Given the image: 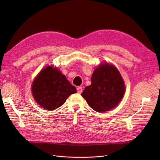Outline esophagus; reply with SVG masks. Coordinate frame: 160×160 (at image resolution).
Listing matches in <instances>:
<instances>
[{"instance_id": "1", "label": "esophagus", "mask_w": 160, "mask_h": 160, "mask_svg": "<svg viewBox=\"0 0 160 160\" xmlns=\"http://www.w3.org/2000/svg\"><path fill=\"white\" fill-rule=\"evenodd\" d=\"M77 92L78 93H82L83 89H82V88L81 86H78V87H77Z\"/></svg>"}]
</instances>
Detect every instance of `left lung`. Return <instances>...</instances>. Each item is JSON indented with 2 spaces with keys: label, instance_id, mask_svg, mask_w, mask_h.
<instances>
[{
  "label": "left lung",
  "instance_id": "1",
  "mask_svg": "<svg viewBox=\"0 0 160 160\" xmlns=\"http://www.w3.org/2000/svg\"><path fill=\"white\" fill-rule=\"evenodd\" d=\"M123 80L113 65L102 64L94 71L91 84L83 90L82 96L97 112L109 111L118 104L124 94Z\"/></svg>",
  "mask_w": 160,
  "mask_h": 160
}]
</instances>
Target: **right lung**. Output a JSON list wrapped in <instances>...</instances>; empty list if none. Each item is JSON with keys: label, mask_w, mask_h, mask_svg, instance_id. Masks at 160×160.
<instances>
[{"label": "right lung", "mask_w": 160, "mask_h": 160, "mask_svg": "<svg viewBox=\"0 0 160 160\" xmlns=\"http://www.w3.org/2000/svg\"><path fill=\"white\" fill-rule=\"evenodd\" d=\"M32 92L41 107L54 110L62 106L77 89L56 68L48 66L42 70L33 81Z\"/></svg>", "instance_id": "right-lung-1"}]
</instances>
